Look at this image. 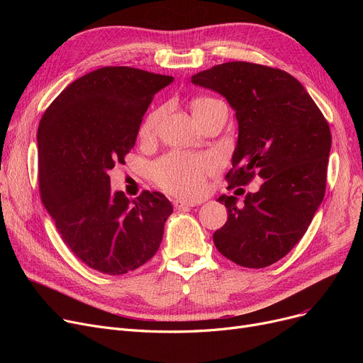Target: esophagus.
Instances as JSON below:
<instances>
[{"label":"esophagus","mask_w":363,"mask_h":363,"mask_svg":"<svg viewBox=\"0 0 363 363\" xmlns=\"http://www.w3.org/2000/svg\"><path fill=\"white\" fill-rule=\"evenodd\" d=\"M172 203H174L175 208H178V211H181V208H188V207L197 206V203H194V201H185V200H179V199H175Z\"/></svg>","instance_id":"obj_1"}]
</instances>
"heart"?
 I'll return each instance as SVG.
<instances>
[{
	"label": "heart",
	"mask_w": 363,
	"mask_h": 363,
	"mask_svg": "<svg viewBox=\"0 0 363 363\" xmlns=\"http://www.w3.org/2000/svg\"><path fill=\"white\" fill-rule=\"evenodd\" d=\"M218 100L212 97H199L191 101V110L194 116L203 111L208 104ZM162 110H152L145 118L141 126V137L148 140L155 137ZM218 167V162L212 155H188V152H170L163 156L151 166V177L155 182L164 191L182 196L196 197L204 189V179L213 174Z\"/></svg>",
	"instance_id": "1"
}]
</instances>
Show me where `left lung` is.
Masks as SVG:
<instances>
[{
    "instance_id": "left-lung-1",
    "label": "left lung",
    "mask_w": 363,
    "mask_h": 363,
    "mask_svg": "<svg viewBox=\"0 0 363 363\" xmlns=\"http://www.w3.org/2000/svg\"><path fill=\"white\" fill-rule=\"evenodd\" d=\"M191 82L213 89L235 110L238 141L225 179L242 186L257 175L259 191L220 196L226 223L213 234L219 253L244 268H266L301 240L325 196L331 130L308 91L281 69L228 62Z\"/></svg>"
}]
</instances>
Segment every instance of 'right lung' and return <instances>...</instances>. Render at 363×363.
I'll list each match as a JSON object with an SVG mask.
<instances>
[{
    "label": "right lung",
    "instance_id": "obj_1",
    "mask_svg": "<svg viewBox=\"0 0 363 363\" xmlns=\"http://www.w3.org/2000/svg\"><path fill=\"white\" fill-rule=\"evenodd\" d=\"M172 82L135 67H101L63 89L41 118V200L72 253L99 272L135 271L160 247L170 201L157 191L132 201L111 193L108 170L125 163L152 97Z\"/></svg>",
    "mask_w": 363,
    "mask_h": 363
}]
</instances>
